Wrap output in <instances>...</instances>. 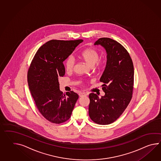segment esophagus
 I'll use <instances>...</instances> for the list:
<instances>
[{
    "instance_id": "esophagus-1",
    "label": "esophagus",
    "mask_w": 161,
    "mask_h": 161,
    "mask_svg": "<svg viewBox=\"0 0 161 161\" xmlns=\"http://www.w3.org/2000/svg\"><path fill=\"white\" fill-rule=\"evenodd\" d=\"M79 95L80 97H83L86 96V93H84V92H80V93H79Z\"/></svg>"
}]
</instances>
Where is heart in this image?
<instances>
[{
  "instance_id": "1",
  "label": "heart",
  "mask_w": 161,
  "mask_h": 161,
  "mask_svg": "<svg viewBox=\"0 0 161 161\" xmlns=\"http://www.w3.org/2000/svg\"><path fill=\"white\" fill-rule=\"evenodd\" d=\"M81 57L91 66H93L96 64L97 66L99 67L103 64V62L99 60V54L98 52L93 48H87L82 51L81 54ZM75 64V58L73 56H69L64 62V66L66 71L68 72H73ZM78 84H82L83 82L80 80L78 82Z\"/></svg>"
}]
</instances>
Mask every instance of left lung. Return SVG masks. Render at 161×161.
Listing matches in <instances>:
<instances>
[{
    "mask_svg": "<svg viewBox=\"0 0 161 161\" xmlns=\"http://www.w3.org/2000/svg\"><path fill=\"white\" fill-rule=\"evenodd\" d=\"M94 44L103 47L107 53L106 66L100 79L105 95L99 97L89 94V117L97 124L108 125L120 117L131 100L134 68L128 52L117 41L102 37Z\"/></svg>",
    "mask_w": 161,
    "mask_h": 161,
    "instance_id": "1",
    "label": "left lung"
}]
</instances>
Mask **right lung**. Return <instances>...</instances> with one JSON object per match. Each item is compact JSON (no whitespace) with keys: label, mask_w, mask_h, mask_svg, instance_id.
Returning a JSON list of instances; mask_svg holds the SVG:
<instances>
[{"label":"right lung","mask_w":161,"mask_h":161,"mask_svg":"<svg viewBox=\"0 0 161 161\" xmlns=\"http://www.w3.org/2000/svg\"><path fill=\"white\" fill-rule=\"evenodd\" d=\"M82 40H51L36 52L29 68V88L40 113L48 121L61 124L68 121L79 98L73 91L59 89L58 79L65 74L63 62Z\"/></svg>","instance_id":"1"}]
</instances>
